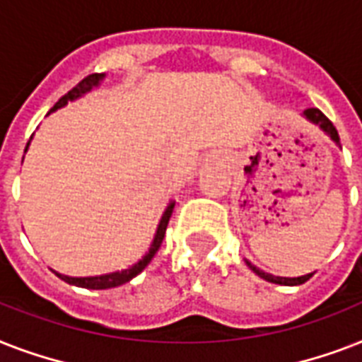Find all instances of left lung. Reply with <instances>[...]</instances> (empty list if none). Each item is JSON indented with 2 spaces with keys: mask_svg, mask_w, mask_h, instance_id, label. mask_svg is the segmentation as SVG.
<instances>
[{
  "mask_svg": "<svg viewBox=\"0 0 362 362\" xmlns=\"http://www.w3.org/2000/svg\"><path fill=\"white\" fill-rule=\"evenodd\" d=\"M304 116L308 118L310 122H314V124H317L321 127V129L325 131L327 135H331V139L334 142H340V136H338V131L337 127L332 125V122L327 118L323 112H321L320 109H315V107H310V109L304 110ZM247 267L255 272V274L259 276V278H263V280L270 281V284H278V286H300V284H304V281H308L312 276H314V272L312 274H306V276H298V278H281V276H272L269 274V272H263V270H259L257 267H253L252 263H247Z\"/></svg>",
  "mask_w": 362,
  "mask_h": 362,
  "instance_id": "left-lung-1",
  "label": "left lung"
}]
</instances>
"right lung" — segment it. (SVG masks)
<instances>
[{"label": "right lung", "mask_w": 362, "mask_h": 362, "mask_svg": "<svg viewBox=\"0 0 362 362\" xmlns=\"http://www.w3.org/2000/svg\"><path fill=\"white\" fill-rule=\"evenodd\" d=\"M103 78V75H99V73H93V75H88L86 78H82L75 88H71L69 92L65 93L64 98L59 99L58 103L54 105V109H50V112L59 107H64L67 101H73V99L81 98L82 93L90 92L93 86H98L99 81ZM28 148V146H25ZM173 209H175V203H169V206L165 209L163 216H161V221H159L158 226V231H156V237H153L152 246L150 250L146 252V255L141 259V261H136L133 267L129 269H124V270H118V272H110V274H101V276H86V278H71V276H64V274H58V278H62L64 281L71 284V286H76V287H86V289H110V287H116V286H122L125 281H129L131 278H135L139 272L146 269V264L152 261V257L156 255V252L159 250L161 246V242H163L165 237V231H167V223L170 220V214H173Z\"/></svg>", "instance_id": "1"}]
</instances>
